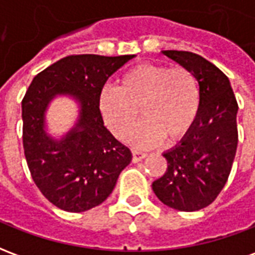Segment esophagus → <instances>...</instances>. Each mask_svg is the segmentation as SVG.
<instances>
[{
	"label": "esophagus",
	"instance_id": "34e87169",
	"mask_svg": "<svg viewBox=\"0 0 255 255\" xmlns=\"http://www.w3.org/2000/svg\"><path fill=\"white\" fill-rule=\"evenodd\" d=\"M146 153H142V151H138V150H132V161L133 162H139L142 161L146 157Z\"/></svg>",
	"mask_w": 255,
	"mask_h": 255
}]
</instances>
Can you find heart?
<instances>
[{
  "label": "heart",
  "instance_id": "heart-1",
  "mask_svg": "<svg viewBox=\"0 0 255 255\" xmlns=\"http://www.w3.org/2000/svg\"><path fill=\"white\" fill-rule=\"evenodd\" d=\"M98 108L119 139L127 136L139 109L144 120L127 140L136 147H154L164 139L175 143L190 132L201 108V90L188 68L143 63L123 73L119 87H102Z\"/></svg>",
  "mask_w": 255,
  "mask_h": 255
}]
</instances>
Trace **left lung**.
<instances>
[{"label": "left lung", "mask_w": 255, "mask_h": 255, "mask_svg": "<svg viewBox=\"0 0 255 255\" xmlns=\"http://www.w3.org/2000/svg\"><path fill=\"white\" fill-rule=\"evenodd\" d=\"M162 53L195 75L201 108L190 132L164 153L168 168L151 187L166 206L195 212L213 202L228 180L238 146V102L228 78L214 64L191 52Z\"/></svg>", "instance_id": "1"}]
</instances>
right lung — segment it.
<instances>
[{
    "instance_id": "obj_1",
    "label": "right lung",
    "mask_w": 255,
    "mask_h": 255,
    "mask_svg": "<svg viewBox=\"0 0 255 255\" xmlns=\"http://www.w3.org/2000/svg\"><path fill=\"white\" fill-rule=\"evenodd\" d=\"M132 57L67 56L38 73L21 101L23 147L32 180L49 202L65 212L101 205L132 158L106 129L98 108L108 78ZM56 94L73 95L82 108L77 128L60 142L43 131V113Z\"/></svg>"
}]
</instances>
